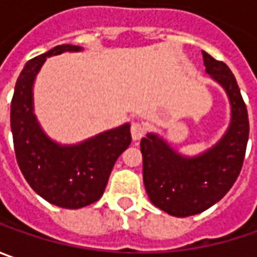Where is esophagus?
<instances>
[{
  "label": "esophagus",
  "mask_w": 257,
  "mask_h": 257,
  "mask_svg": "<svg viewBox=\"0 0 257 257\" xmlns=\"http://www.w3.org/2000/svg\"><path fill=\"white\" fill-rule=\"evenodd\" d=\"M144 134H146V125L143 123L132 124V137H133V140H140Z\"/></svg>",
  "instance_id": "obj_1"
}]
</instances>
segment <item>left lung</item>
Masks as SVG:
<instances>
[{
	"instance_id": "left-lung-1",
	"label": "left lung",
	"mask_w": 257,
	"mask_h": 257,
	"mask_svg": "<svg viewBox=\"0 0 257 257\" xmlns=\"http://www.w3.org/2000/svg\"><path fill=\"white\" fill-rule=\"evenodd\" d=\"M202 54L206 73L230 103V123L222 139L196 156H183L156 133H147L140 143L146 192L156 207L176 217L207 210L232 189L249 140L247 110L234 75L224 63Z\"/></svg>"
}]
</instances>
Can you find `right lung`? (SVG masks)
<instances>
[{"instance_id":"1","label":"right lung","mask_w":257,"mask_h":257,"mask_svg":"<svg viewBox=\"0 0 257 257\" xmlns=\"http://www.w3.org/2000/svg\"><path fill=\"white\" fill-rule=\"evenodd\" d=\"M81 50L77 45H57L30 60L15 83L11 101L15 156L25 180L47 202L64 209H80L97 202L103 196L114 163L132 143L128 123L77 144L57 143L38 123L33 88L45 60Z\"/></svg>"}]
</instances>
